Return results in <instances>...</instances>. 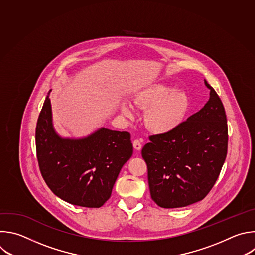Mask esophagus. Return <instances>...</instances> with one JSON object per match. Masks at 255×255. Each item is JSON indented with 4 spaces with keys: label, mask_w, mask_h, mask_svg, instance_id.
<instances>
[{
    "label": "esophagus",
    "mask_w": 255,
    "mask_h": 255,
    "mask_svg": "<svg viewBox=\"0 0 255 255\" xmlns=\"http://www.w3.org/2000/svg\"><path fill=\"white\" fill-rule=\"evenodd\" d=\"M133 146H134V148H135L136 150H141V148H142V143H141L140 140L136 139V140L133 141Z\"/></svg>",
    "instance_id": "1"
}]
</instances>
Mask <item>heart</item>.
Instances as JSON below:
<instances>
[{
  "instance_id": "obj_1",
  "label": "heart",
  "mask_w": 255,
  "mask_h": 255,
  "mask_svg": "<svg viewBox=\"0 0 255 255\" xmlns=\"http://www.w3.org/2000/svg\"><path fill=\"white\" fill-rule=\"evenodd\" d=\"M134 102L139 108L148 110L145 115L146 126L156 133H167L177 128L190 108V100L185 92L162 83L138 91ZM121 110L128 117L134 113V108L128 103H123Z\"/></svg>"
}]
</instances>
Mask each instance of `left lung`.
<instances>
[{
    "label": "left lung",
    "instance_id": "obj_1",
    "mask_svg": "<svg viewBox=\"0 0 255 255\" xmlns=\"http://www.w3.org/2000/svg\"><path fill=\"white\" fill-rule=\"evenodd\" d=\"M204 83L210 90L204 107L174 130L150 136L142 149L151 198L160 207H184L202 200L225 161V110L215 90Z\"/></svg>",
    "mask_w": 255,
    "mask_h": 255
}]
</instances>
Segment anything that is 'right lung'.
<instances>
[{
	"label": "right lung",
	"instance_id": "right-lung-1",
	"mask_svg": "<svg viewBox=\"0 0 255 255\" xmlns=\"http://www.w3.org/2000/svg\"><path fill=\"white\" fill-rule=\"evenodd\" d=\"M51 91V90H50ZM48 93L36 127V150L41 174L52 192L82 207H101L111 196L133 146L128 132L100 128L88 137H60L52 123Z\"/></svg>",
	"mask_w": 255,
	"mask_h": 255
}]
</instances>
